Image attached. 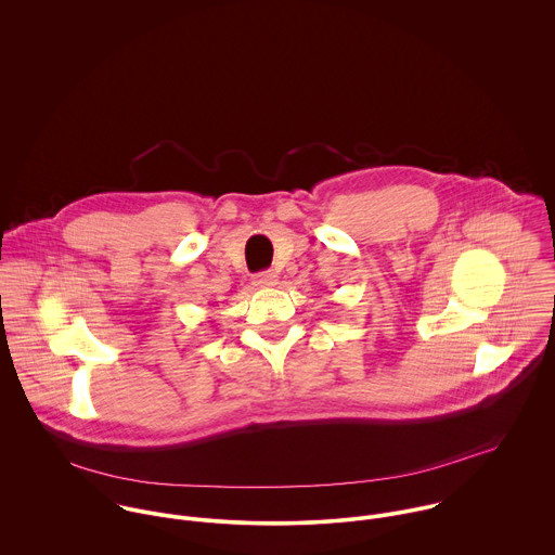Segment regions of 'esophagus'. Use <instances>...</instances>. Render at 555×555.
Instances as JSON below:
<instances>
[{
  "instance_id": "esophagus-1",
  "label": "esophagus",
  "mask_w": 555,
  "mask_h": 555,
  "mask_svg": "<svg viewBox=\"0 0 555 555\" xmlns=\"http://www.w3.org/2000/svg\"><path fill=\"white\" fill-rule=\"evenodd\" d=\"M254 284L260 288H271L278 284V273L275 271H262L254 278Z\"/></svg>"
}]
</instances>
